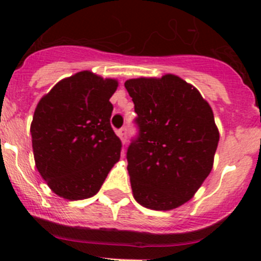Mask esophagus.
<instances>
[{"label":"esophagus","instance_id":"34e87169","mask_svg":"<svg viewBox=\"0 0 261 261\" xmlns=\"http://www.w3.org/2000/svg\"><path fill=\"white\" fill-rule=\"evenodd\" d=\"M118 136H119V139L122 140V143H123V144H125L126 143V139H127V127H126V126H123V127H121L118 130Z\"/></svg>","mask_w":261,"mask_h":261}]
</instances>
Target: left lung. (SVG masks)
I'll use <instances>...</instances> for the list:
<instances>
[{"label":"left lung","mask_w":261,"mask_h":261,"mask_svg":"<svg viewBox=\"0 0 261 261\" xmlns=\"http://www.w3.org/2000/svg\"><path fill=\"white\" fill-rule=\"evenodd\" d=\"M139 136L127 149L135 200L153 211L187 203L213 168L220 133L212 108L192 84L173 74L125 82Z\"/></svg>","instance_id":"8db88e82"}]
</instances>
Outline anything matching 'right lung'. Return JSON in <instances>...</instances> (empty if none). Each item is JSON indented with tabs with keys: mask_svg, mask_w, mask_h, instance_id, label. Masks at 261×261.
Returning a JSON list of instances; mask_svg holds the SVG:
<instances>
[{
	"mask_svg": "<svg viewBox=\"0 0 261 261\" xmlns=\"http://www.w3.org/2000/svg\"><path fill=\"white\" fill-rule=\"evenodd\" d=\"M117 87V79L86 70L58 82L37 104L31 123L35 165L60 198H91L118 163L122 143L110 126L109 101Z\"/></svg>",
	"mask_w": 261,
	"mask_h": 261,
	"instance_id": "add662e5",
	"label": "right lung"
}]
</instances>
